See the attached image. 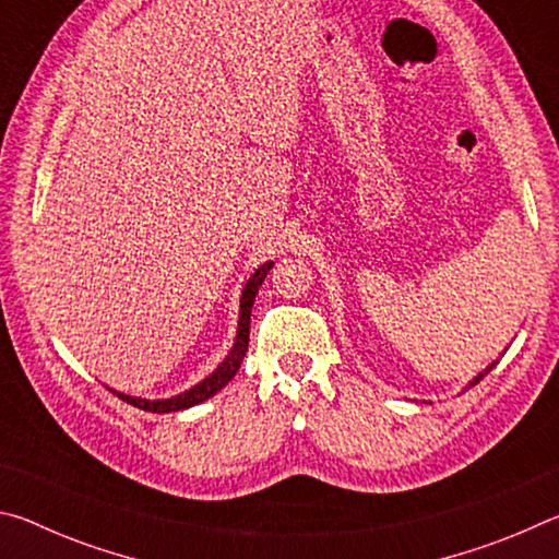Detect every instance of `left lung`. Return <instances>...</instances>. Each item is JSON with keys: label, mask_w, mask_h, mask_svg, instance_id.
Listing matches in <instances>:
<instances>
[{"label": "left lung", "mask_w": 559, "mask_h": 559, "mask_svg": "<svg viewBox=\"0 0 559 559\" xmlns=\"http://www.w3.org/2000/svg\"><path fill=\"white\" fill-rule=\"evenodd\" d=\"M493 367H496V362H493V365H490V367H488V370H486V372H480V374H478V377H476V380H473V382H471V384H478V382H480V380H484V377H486V374H488V372H490V370H493Z\"/></svg>", "instance_id": "1"}]
</instances>
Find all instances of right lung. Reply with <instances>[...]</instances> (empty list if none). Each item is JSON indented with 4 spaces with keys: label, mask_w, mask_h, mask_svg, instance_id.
Wrapping results in <instances>:
<instances>
[{
    "label": "right lung",
    "mask_w": 559,
    "mask_h": 559,
    "mask_svg": "<svg viewBox=\"0 0 559 559\" xmlns=\"http://www.w3.org/2000/svg\"><path fill=\"white\" fill-rule=\"evenodd\" d=\"M273 263H263L261 269H257V273L246 281L243 293H241V313H239V330H236V343L231 347L229 357L224 359V362L216 367V370L202 380L200 384H194L192 390H187L177 396H169V400H140V396H128V394H120L116 390H110L112 394H118L122 402H128L132 406H138V409L143 412H155V414H169V412H179V409H187V406H194L204 400H210L216 392L222 390V386L229 384L231 377L239 372V367L243 362V355L246 349H249V325H251V306L253 300H257V293L261 288L263 278H266V273L271 271Z\"/></svg>",
    "instance_id": "obj_1"
}]
</instances>
